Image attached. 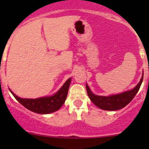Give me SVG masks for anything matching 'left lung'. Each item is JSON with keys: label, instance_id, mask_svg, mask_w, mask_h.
<instances>
[{"label": "left lung", "instance_id": "left-lung-1", "mask_svg": "<svg viewBox=\"0 0 149 149\" xmlns=\"http://www.w3.org/2000/svg\"><path fill=\"white\" fill-rule=\"evenodd\" d=\"M143 79V75L139 83L133 89L125 91V92H123L122 94L109 96V97L95 95L93 93H91L88 86L86 85V91L88 97L96 106L100 107V109H104V110L115 111L125 107L126 105L128 104L133 100V99L136 95L140 87H141Z\"/></svg>", "mask_w": 149, "mask_h": 149}]
</instances>
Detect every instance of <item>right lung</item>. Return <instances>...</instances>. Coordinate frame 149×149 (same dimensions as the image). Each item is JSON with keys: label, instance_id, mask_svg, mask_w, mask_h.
Wrapping results in <instances>:
<instances>
[{"label": "right lung", "instance_id": "add662e5", "mask_svg": "<svg viewBox=\"0 0 149 149\" xmlns=\"http://www.w3.org/2000/svg\"><path fill=\"white\" fill-rule=\"evenodd\" d=\"M70 81L71 79H68L54 95L38 99H22L10 91L16 100L29 110L39 114H49L58 110L63 106L67 97Z\"/></svg>", "mask_w": 149, "mask_h": 149}]
</instances>
